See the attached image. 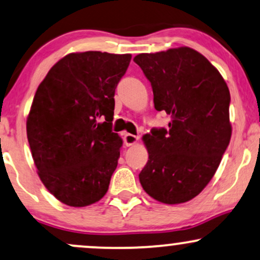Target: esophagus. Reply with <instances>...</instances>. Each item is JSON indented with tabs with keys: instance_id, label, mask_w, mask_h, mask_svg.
I'll list each match as a JSON object with an SVG mask.
<instances>
[{
	"instance_id": "obj_1",
	"label": "esophagus",
	"mask_w": 260,
	"mask_h": 260,
	"mask_svg": "<svg viewBox=\"0 0 260 260\" xmlns=\"http://www.w3.org/2000/svg\"><path fill=\"white\" fill-rule=\"evenodd\" d=\"M123 140H124V144H126L127 146H131V145H134V144L138 142L139 137L138 136H134V134L127 133V134H124Z\"/></svg>"
}]
</instances>
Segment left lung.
Returning a JSON list of instances; mask_svg holds the SVG:
<instances>
[{"instance_id":"1","label":"left lung","mask_w":260,"mask_h":260,"mask_svg":"<svg viewBox=\"0 0 260 260\" xmlns=\"http://www.w3.org/2000/svg\"><path fill=\"white\" fill-rule=\"evenodd\" d=\"M150 81L168 129L143 137L149 160L139 174L143 189L167 205L190 201L219 167L231 138L230 92L223 76L190 47L142 53L133 59Z\"/></svg>"}]
</instances>
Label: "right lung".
I'll return each instance as SVG.
<instances>
[{
	"label": "right lung",
	"instance_id": "1",
	"mask_svg": "<svg viewBox=\"0 0 260 260\" xmlns=\"http://www.w3.org/2000/svg\"><path fill=\"white\" fill-rule=\"evenodd\" d=\"M131 58L70 53L36 90L26 120L31 155L43 185L65 205L89 206L108 191L123 143L111 131L115 89Z\"/></svg>",
	"mask_w": 260,
	"mask_h": 260
}]
</instances>
